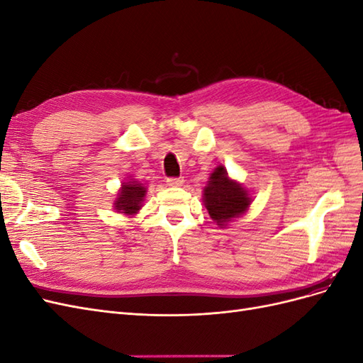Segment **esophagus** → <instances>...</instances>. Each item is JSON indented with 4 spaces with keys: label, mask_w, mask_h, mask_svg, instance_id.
I'll list each match as a JSON object with an SVG mask.
<instances>
[{
    "label": "esophagus",
    "mask_w": 363,
    "mask_h": 363,
    "mask_svg": "<svg viewBox=\"0 0 363 363\" xmlns=\"http://www.w3.org/2000/svg\"><path fill=\"white\" fill-rule=\"evenodd\" d=\"M167 183H168V186H171V188H179V186H183L184 180H183V177H171L167 180Z\"/></svg>",
    "instance_id": "34e87169"
}]
</instances>
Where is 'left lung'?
Returning a JSON list of instances; mask_svg holds the SVG:
<instances>
[{
    "label": "left lung",
    "instance_id": "left-lung-1",
    "mask_svg": "<svg viewBox=\"0 0 363 363\" xmlns=\"http://www.w3.org/2000/svg\"><path fill=\"white\" fill-rule=\"evenodd\" d=\"M203 192L207 212L219 227H225L232 219L244 215L252 201L244 186L228 177L223 164L213 169Z\"/></svg>",
    "mask_w": 363,
    "mask_h": 363
}]
</instances>
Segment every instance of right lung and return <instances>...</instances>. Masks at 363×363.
Returning a JSON list of instances; mask_svg holds the SVG:
<instances>
[{
  "mask_svg": "<svg viewBox=\"0 0 363 363\" xmlns=\"http://www.w3.org/2000/svg\"><path fill=\"white\" fill-rule=\"evenodd\" d=\"M145 194L147 189L142 186V183L131 179L130 182H124L123 188L118 192V199L113 203L115 211L125 215L138 213L142 207V201L145 199Z\"/></svg>",
  "mask_w": 363,
  "mask_h": 363,
  "instance_id": "add662e5",
  "label": "right lung"
}]
</instances>
